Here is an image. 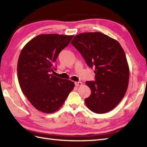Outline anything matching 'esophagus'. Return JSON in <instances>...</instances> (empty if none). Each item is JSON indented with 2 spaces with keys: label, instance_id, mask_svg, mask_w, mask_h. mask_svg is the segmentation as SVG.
I'll list each match as a JSON object with an SVG mask.
<instances>
[{
  "label": "esophagus",
  "instance_id": "1",
  "mask_svg": "<svg viewBox=\"0 0 147 147\" xmlns=\"http://www.w3.org/2000/svg\"><path fill=\"white\" fill-rule=\"evenodd\" d=\"M74 84H75V85L76 86H81L82 85V83L80 82H75L74 83Z\"/></svg>",
  "mask_w": 147,
  "mask_h": 147
}]
</instances>
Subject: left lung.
I'll use <instances>...</instances> for the list:
<instances>
[{"label":"left lung","mask_w":147,"mask_h":147,"mask_svg":"<svg viewBox=\"0 0 147 147\" xmlns=\"http://www.w3.org/2000/svg\"><path fill=\"white\" fill-rule=\"evenodd\" d=\"M90 67L95 81L86 82L92 93L85 99L96 114L112 110L123 98L129 83V69L125 53L117 40L100 32L78 34L71 41Z\"/></svg>","instance_id":"1"}]
</instances>
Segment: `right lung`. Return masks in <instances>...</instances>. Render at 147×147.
<instances>
[{"label": "right lung", "mask_w": 147, "mask_h": 147, "mask_svg": "<svg viewBox=\"0 0 147 147\" xmlns=\"http://www.w3.org/2000/svg\"><path fill=\"white\" fill-rule=\"evenodd\" d=\"M73 35H39L28 42L18 62V78L23 94L34 107L51 114L63 105L73 90L72 81L59 78L51 73L54 62Z\"/></svg>", "instance_id": "obj_1"}]
</instances>
